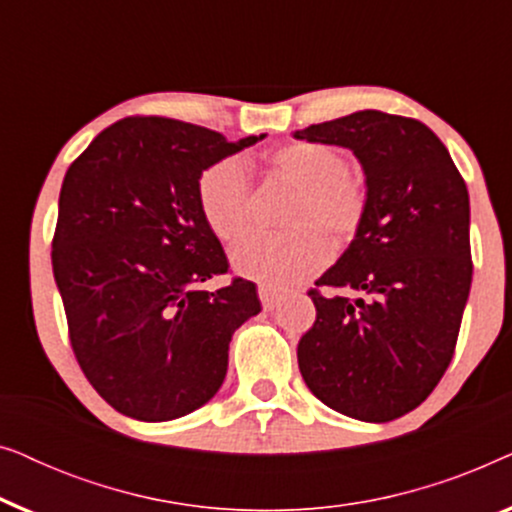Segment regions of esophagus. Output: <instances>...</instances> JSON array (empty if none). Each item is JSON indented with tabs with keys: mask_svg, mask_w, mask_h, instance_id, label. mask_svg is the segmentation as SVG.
I'll return each mask as SVG.
<instances>
[{
	"mask_svg": "<svg viewBox=\"0 0 512 512\" xmlns=\"http://www.w3.org/2000/svg\"><path fill=\"white\" fill-rule=\"evenodd\" d=\"M258 298H261L265 310H275L279 298H282V293H279L277 289H272V286H268V284H261L258 286Z\"/></svg>",
	"mask_w": 512,
	"mask_h": 512,
	"instance_id": "obj_1",
	"label": "esophagus"
}]
</instances>
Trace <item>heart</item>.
Instances as JSON below:
<instances>
[{"instance_id": "1", "label": "heart", "mask_w": 512, "mask_h": 512, "mask_svg": "<svg viewBox=\"0 0 512 512\" xmlns=\"http://www.w3.org/2000/svg\"><path fill=\"white\" fill-rule=\"evenodd\" d=\"M270 177L293 188L282 226L272 235H249L233 249L242 277L270 286H291L324 268L333 249H345L368 219V186L349 172L338 146L291 142L268 151ZM195 198L205 226L221 242H235L251 226V184L237 158L216 160L200 172Z\"/></svg>"}]
</instances>
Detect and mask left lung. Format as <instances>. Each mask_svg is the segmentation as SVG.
I'll use <instances>...</instances> for the list:
<instances>
[{
  "mask_svg": "<svg viewBox=\"0 0 512 512\" xmlns=\"http://www.w3.org/2000/svg\"><path fill=\"white\" fill-rule=\"evenodd\" d=\"M296 139L352 149L368 219L307 291L317 321L298 342L314 396L361 422L422 405L450 366L471 291V207L445 144L422 121L366 109Z\"/></svg>",
  "mask_w": 512,
  "mask_h": 512,
  "instance_id": "8db88e82",
  "label": "left lung"
}]
</instances>
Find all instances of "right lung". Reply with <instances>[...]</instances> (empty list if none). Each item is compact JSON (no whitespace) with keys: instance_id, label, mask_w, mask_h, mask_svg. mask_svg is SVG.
<instances>
[{"instance_id":"obj_1","label":"right lung","mask_w":512,"mask_h":512,"mask_svg":"<svg viewBox=\"0 0 512 512\" xmlns=\"http://www.w3.org/2000/svg\"><path fill=\"white\" fill-rule=\"evenodd\" d=\"M261 137L163 116L104 128L69 165L53 235V275L83 375L111 408L167 422L223 384L235 328L261 312L254 282L223 289L221 242L202 221L200 172Z\"/></svg>"}]
</instances>
